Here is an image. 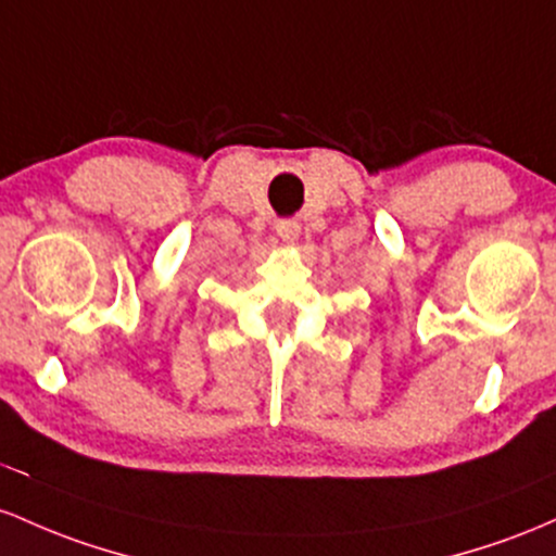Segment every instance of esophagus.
I'll use <instances>...</instances> for the list:
<instances>
[{"label":"esophagus","instance_id":"1","mask_svg":"<svg viewBox=\"0 0 556 556\" xmlns=\"http://www.w3.org/2000/svg\"><path fill=\"white\" fill-rule=\"evenodd\" d=\"M276 230L283 241H296L299 233H302V226L296 220H278Z\"/></svg>","mask_w":556,"mask_h":556}]
</instances>
